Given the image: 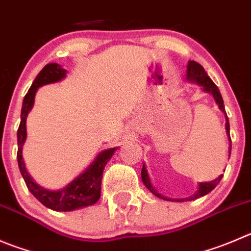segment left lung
Segmentation results:
<instances>
[{
  "mask_svg": "<svg viewBox=\"0 0 251 251\" xmlns=\"http://www.w3.org/2000/svg\"><path fill=\"white\" fill-rule=\"evenodd\" d=\"M187 79L191 81H196V83H198L200 85L203 86V90L208 91V93L212 94L213 97H214L215 101H217L218 106H219V109H221L222 111L226 114V133H228L229 141H230V144H229V156H230L231 140H230V133H229L230 127H229V120H228V116H226V107H224V101H223V98H222L221 91H219L218 86L213 83L212 79L208 76V74L205 73L204 68H203L200 63L194 62V60L188 62V67H187ZM141 178H142V182H144V184L147 187V188H149V191L151 192V193H153L154 196L158 197V198H162V200L172 201V200H167L166 197L161 196V194L157 193V191H156V189L152 187L151 181H150V177H149V175H147V171H146V167H145V165L142 166ZM222 178H223V175H221L219 177H218V178H215L214 181H212V182H203V183H200V188H198L197 193H194L193 196L188 197V198H184V200H175V201L176 202H184V201H193V200H197V198H200V197L205 196V194H208L210 191H213V189L215 188V186H217V184L221 182Z\"/></svg>",
  "mask_w": 251,
  "mask_h": 251,
  "instance_id": "1",
  "label": "left lung"
}]
</instances>
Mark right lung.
Listing matches in <instances>:
<instances>
[{"label": "right lung", "mask_w": 251, "mask_h": 251, "mask_svg": "<svg viewBox=\"0 0 251 251\" xmlns=\"http://www.w3.org/2000/svg\"><path fill=\"white\" fill-rule=\"evenodd\" d=\"M65 69H63L57 63H50L47 64L43 69L39 72L36 76L34 81L30 85L29 90L25 94L22 104V111H21V124L17 131V161L18 167H20L21 175L25 179L27 188L29 192L36 197L37 200L46 205L47 208H50L58 212H69L76 208L88 207L97 203L100 198V192H101V178L102 170L107 161L111 158L116 149H109L100 152L98 157L95 158L93 163L81 173L79 177H76L74 181L70 182L67 187H64L60 191H47L42 188L29 176V173L25 170V162L22 157V147L27 137V131H25V119H27L28 112L30 111L34 102V95L39 86L46 85V84L55 83V81L62 80L65 76Z\"/></svg>", "instance_id": "right-lung-1"}]
</instances>
